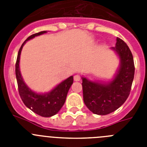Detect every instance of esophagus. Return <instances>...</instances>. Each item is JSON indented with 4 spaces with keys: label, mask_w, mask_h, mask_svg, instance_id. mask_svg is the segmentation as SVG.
<instances>
[{
    "label": "esophagus",
    "mask_w": 147,
    "mask_h": 147,
    "mask_svg": "<svg viewBox=\"0 0 147 147\" xmlns=\"http://www.w3.org/2000/svg\"><path fill=\"white\" fill-rule=\"evenodd\" d=\"M74 81H76V82L80 81V80H81V76L79 74L75 75L74 77Z\"/></svg>",
    "instance_id": "1"
}]
</instances>
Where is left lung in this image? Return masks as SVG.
<instances>
[{
    "label": "left lung",
    "mask_w": 147,
    "mask_h": 147,
    "mask_svg": "<svg viewBox=\"0 0 147 147\" xmlns=\"http://www.w3.org/2000/svg\"><path fill=\"white\" fill-rule=\"evenodd\" d=\"M112 49L120 59L119 70L112 81L101 83L82 77L84 102L97 115H107L119 108L129 96L134 79V60L126 42L117 37L115 46Z\"/></svg>",
    "instance_id": "left-lung-1"
}]
</instances>
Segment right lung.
I'll use <instances>...</instances> for the list:
<instances>
[{"mask_svg": "<svg viewBox=\"0 0 147 147\" xmlns=\"http://www.w3.org/2000/svg\"><path fill=\"white\" fill-rule=\"evenodd\" d=\"M46 32H47L46 31H42L38 33L34 34L29 36L26 40L25 42L22 44L21 47L18 51L16 64H15V74L18 82V91L24 105L34 113L40 116L51 117L57 113L65 104L67 92L74 82L73 76H70L65 80L59 83V85H57L49 93L40 94L32 91L26 85L22 78L20 67H19L20 53L26 42L34 37H37Z\"/></svg>", "mask_w": 147, "mask_h": 147, "instance_id": "right-lung-1", "label": "right lung"}]
</instances>
